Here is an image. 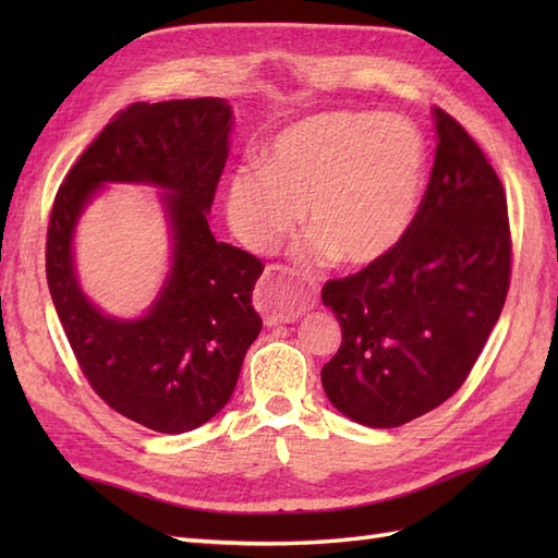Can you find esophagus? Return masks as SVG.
Listing matches in <instances>:
<instances>
[{
	"instance_id": "obj_1",
	"label": "esophagus",
	"mask_w": 558,
	"mask_h": 558,
	"mask_svg": "<svg viewBox=\"0 0 558 558\" xmlns=\"http://www.w3.org/2000/svg\"><path fill=\"white\" fill-rule=\"evenodd\" d=\"M254 304L264 312L266 326L290 324L316 304L314 290L292 280V270L282 266H270L258 280L254 292Z\"/></svg>"
}]
</instances>
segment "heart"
Here are the masks:
<instances>
[{
	"mask_svg": "<svg viewBox=\"0 0 558 558\" xmlns=\"http://www.w3.org/2000/svg\"><path fill=\"white\" fill-rule=\"evenodd\" d=\"M426 165V141L408 120L312 114L270 141L264 168L246 165L230 177L228 220L248 248L270 252L304 208L306 256L369 266L405 236Z\"/></svg>",
	"mask_w": 558,
	"mask_h": 558,
	"instance_id": "b5f03b06",
	"label": "heart"
}]
</instances>
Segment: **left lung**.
<instances>
[{
	"label": "left lung",
	"mask_w": 558,
	"mask_h": 558,
	"mask_svg": "<svg viewBox=\"0 0 558 558\" xmlns=\"http://www.w3.org/2000/svg\"><path fill=\"white\" fill-rule=\"evenodd\" d=\"M436 158L422 204L393 252L328 280L342 342L324 364L328 400L374 429L446 402L465 384L511 286L506 192L477 141L434 108Z\"/></svg>",
	"instance_id": "obj_1"
}]
</instances>
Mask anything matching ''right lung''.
<instances>
[{"mask_svg":"<svg viewBox=\"0 0 558 558\" xmlns=\"http://www.w3.org/2000/svg\"><path fill=\"white\" fill-rule=\"evenodd\" d=\"M230 126L232 110L220 98L129 105L69 170L47 225V288L83 376L112 410L153 432H192L216 417L264 326L252 304L264 264L216 242L206 220ZM105 181H148L171 192L173 268L136 323L98 313L73 272L75 220Z\"/></svg>","mask_w":558,"mask_h":558,"instance_id":"obj_1","label":"right lung"}]
</instances>
